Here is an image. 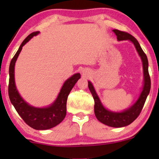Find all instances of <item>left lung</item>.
I'll use <instances>...</instances> for the list:
<instances>
[{
  "label": "left lung",
  "mask_w": 159,
  "mask_h": 159,
  "mask_svg": "<svg viewBox=\"0 0 159 159\" xmlns=\"http://www.w3.org/2000/svg\"><path fill=\"white\" fill-rule=\"evenodd\" d=\"M113 31L115 33V34L117 36V39L120 40V41L125 39H129L130 41H132L134 43L140 57H141L142 62H143L144 75V85L143 90H142L138 101L136 102L133 106L128 109V110L123 111V112L114 113L107 111V109H105L102 106L93 87L92 84L90 81H88V87L94 99V112L97 120L101 123L105 124V125H108V126L120 128L126 126V125L131 124L139 116L142 109H143L144 103H145L146 99H147V96H148L149 90H150L151 81L148 71L147 57L145 53L143 52V51L142 50L138 40L127 32L121 31V30H114Z\"/></svg>",
  "instance_id": "8db88e82"
}]
</instances>
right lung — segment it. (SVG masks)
<instances>
[{"instance_id":"obj_1","label":"right lung","mask_w":159,"mask_h":159,"mask_svg":"<svg viewBox=\"0 0 159 159\" xmlns=\"http://www.w3.org/2000/svg\"><path fill=\"white\" fill-rule=\"evenodd\" d=\"M39 31L33 32L28 35L20 45L19 50L12 57L10 64V80H9L8 93L11 103L13 105L18 114L29 126L36 130H46L52 129L61 123L66 115L67 98L75 84L78 80L81 78L80 73L75 74L66 80L61 90L56 101L50 107L45 108H37L30 106L19 96L16 90L14 79V66L19 53L21 52L24 45H25L34 36L37 35Z\"/></svg>"}]
</instances>
